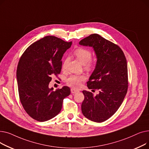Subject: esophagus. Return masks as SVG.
I'll use <instances>...</instances> for the list:
<instances>
[{
    "mask_svg": "<svg viewBox=\"0 0 149 149\" xmlns=\"http://www.w3.org/2000/svg\"><path fill=\"white\" fill-rule=\"evenodd\" d=\"M70 92H71L72 93H77V92H79V91L75 89H74V88H72L71 89H70Z\"/></svg>",
    "mask_w": 149,
    "mask_h": 149,
    "instance_id": "1",
    "label": "esophagus"
}]
</instances>
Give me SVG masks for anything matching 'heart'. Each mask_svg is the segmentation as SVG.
Masks as SVG:
<instances>
[{
  "instance_id": "1",
  "label": "heart",
  "mask_w": 149,
  "mask_h": 149,
  "mask_svg": "<svg viewBox=\"0 0 149 149\" xmlns=\"http://www.w3.org/2000/svg\"><path fill=\"white\" fill-rule=\"evenodd\" d=\"M74 55L81 64L84 65L86 69L90 70L95 67V63L91 59L92 54L90 50L80 48L76 49L74 52ZM68 61V58H66L62 66L63 69L65 68ZM85 80L86 77L84 75H71L67 78L66 81L69 86L78 88L80 86L81 83L84 81Z\"/></svg>"
}]
</instances>
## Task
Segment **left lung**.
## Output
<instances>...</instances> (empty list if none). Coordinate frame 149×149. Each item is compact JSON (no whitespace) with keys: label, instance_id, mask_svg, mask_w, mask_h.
I'll return each mask as SVG.
<instances>
[{"label":"left lung","instance_id":"8db88e82","mask_svg":"<svg viewBox=\"0 0 149 149\" xmlns=\"http://www.w3.org/2000/svg\"><path fill=\"white\" fill-rule=\"evenodd\" d=\"M79 44L92 47L97 56L95 68L87 82L97 95L83 91L84 99L81 104L83 115L92 121L108 120L121 105L128 89L127 65L122 49L115 43L97 34L83 38Z\"/></svg>","mask_w":149,"mask_h":149}]
</instances>
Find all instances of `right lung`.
I'll list each match as a JSON object with an SVG mask.
<instances>
[{"label":"right lung","instance_id":"add662e5","mask_svg":"<svg viewBox=\"0 0 149 149\" xmlns=\"http://www.w3.org/2000/svg\"><path fill=\"white\" fill-rule=\"evenodd\" d=\"M72 45L55 36H46L31 44L21 56L17 69L20 102L31 118L46 121L57 115L70 89L49 88L52 75L59 74L61 58Z\"/></svg>","mask_w":149,"mask_h":149}]
</instances>
